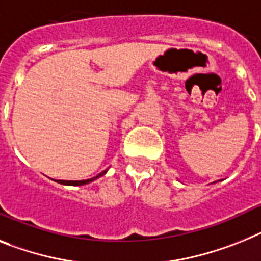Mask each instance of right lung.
<instances>
[{
    "label": "right lung",
    "instance_id": "obj_1",
    "mask_svg": "<svg viewBox=\"0 0 261 261\" xmlns=\"http://www.w3.org/2000/svg\"><path fill=\"white\" fill-rule=\"evenodd\" d=\"M106 172L107 170H105V171H102L100 174H98L97 176H94V178L91 179H86V180H56V181L57 183H60V185H65V186H83V185H87V183H91V181L100 178V176H103Z\"/></svg>",
    "mask_w": 261,
    "mask_h": 261
}]
</instances>
